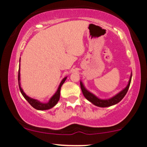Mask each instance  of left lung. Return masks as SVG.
<instances>
[{
	"label": "left lung",
	"mask_w": 147,
	"mask_h": 147,
	"mask_svg": "<svg viewBox=\"0 0 147 147\" xmlns=\"http://www.w3.org/2000/svg\"><path fill=\"white\" fill-rule=\"evenodd\" d=\"M131 78H132V73L131 74V77H130L129 83H128L127 86H126L123 90H122L121 92H119L117 94H116L115 96L109 99H105V100L98 98V97H96L94 94H93L92 93H91V92L88 91V90H86L81 81L80 82V88H81L82 94H83L84 97H85L88 100H89L90 102H92V104L95 105V106H97L99 107H111L112 106V105L117 104L118 102H119L120 101H121L122 99L125 97V96L128 91V90H129L130 84H131Z\"/></svg>",
	"instance_id": "obj_1"
}]
</instances>
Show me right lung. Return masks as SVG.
I'll return each instance as SVG.
<instances>
[{"instance_id":"add662e5","label":"right lung","mask_w":147,"mask_h":147,"mask_svg":"<svg viewBox=\"0 0 147 147\" xmlns=\"http://www.w3.org/2000/svg\"><path fill=\"white\" fill-rule=\"evenodd\" d=\"M20 67H19V69H18V86H19V89L20 90V92H21L22 96H24V98L28 101V103L31 105L33 108L36 109V110H40V111L48 110V109L53 108V107H55V105L57 104L58 101L59 100V98H60V92H61V86L63 84L64 82H65V80L67 78V77H65L62 80V81L61 82V84H60L59 88H58L57 92H56L55 94L51 97L49 102L47 103H42V102H40V101L36 100V99L30 98V97L28 96L27 95L24 93L23 90L22 89L21 86H20Z\"/></svg>"}]
</instances>
